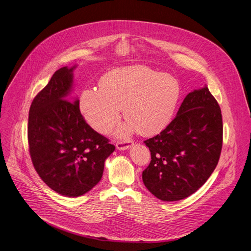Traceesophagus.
I'll list each match as a JSON object with an SVG mask.
<instances>
[{"label": "esophagus", "instance_id": "34e87169", "mask_svg": "<svg viewBox=\"0 0 251 251\" xmlns=\"http://www.w3.org/2000/svg\"><path fill=\"white\" fill-rule=\"evenodd\" d=\"M132 144L133 143L131 141H118L116 143V148L118 150H126V149L130 148Z\"/></svg>", "mask_w": 251, "mask_h": 251}]
</instances>
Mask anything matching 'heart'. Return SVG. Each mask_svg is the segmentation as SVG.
<instances>
[{
	"label": "heart",
	"instance_id": "heart-1",
	"mask_svg": "<svg viewBox=\"0 0 251 251\" xmlns=\"http://www.w3.org/2000/svg\"><path fill=\"white\" fill-rule=\"evenodd\" d=\"M180 96L176 78L136 65L106 73L100 88L83 91L79 106L87 123L99 133H107L116 124L124 107L128 122L117 135L127 136L137 129L141 135L152 136L170 124Z\"/></svg>",
	"mask_w": 251,
	"mask_h": 251
}]
</instances>
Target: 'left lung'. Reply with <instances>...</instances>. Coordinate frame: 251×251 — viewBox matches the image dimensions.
Instances as JSON below:
<instances>
[{
	"label": "left lung",
	"instance_id": "8db88e82",
	"mask_svg": "<svg viewBox=\"0 0 251 251\" xmlns=\"http://www.w3.org/2000/svg\"><path fill=\"white\" fill-rule=\"evenodd\" d=\"M220 107L207 86L189 93L177 116L144 141L151 161L142 173L146 188L162 201H177L196 192L214 171L222 148Z\"/></svg>",
	"mask_w": 251,
	"mask_h": 251
}]
</instances>
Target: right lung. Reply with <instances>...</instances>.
Wrapping results in <instances>:
<instances>
[{"label":"right lung","mask_w":251,"mask_h":251,"mask_svg":"<svg viewBox=\"0 0 251 251\" xmlns=\"http://www.w3.org/2000/svg\"><path fill=\"white\" fill-rule=\"evenodd\" d=\"M74 69L63 67L54 73L34 98L28 122L35 170L51 189L68 197L92 189L102 178L105 160L115 150L86 123L79 100L69 98Z\"/></svg>","instance_id":"right-lung-1"}]
</instances>
